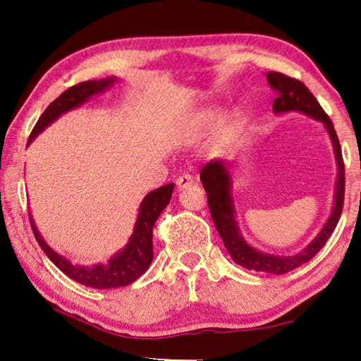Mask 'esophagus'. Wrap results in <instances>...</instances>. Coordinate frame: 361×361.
Returning <instances> with one entry per match:
<instances>
[{
	"label": "esophagus",
	"instance_id": "obj_1",
	"mask_svg": "<svg viewBox=\"0 0 361 361\" xmlns=\"http://www.w3.org/2000/svg\"><path fill=\"white\" fill-rule=\"evenodd\" d=\"M176 184H177V187H179V189H187V187L194 184V176H192V174H182V176L177 177Z\"/></svg>",
	"mask_w": 361,
	"mask_h": 361
}]
</instances>
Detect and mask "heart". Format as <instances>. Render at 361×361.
<instances>
[{"label": "heart", "mask_w": 361, "mask_h": 361, "mask_svg": "<svg viewBox=\"0 0 361 361\" xmlns=\"http://www.w3.org/2000/svg\"><path fill=\"white\" fill-rule=\"evenodd\" d=\"M219 120H220V111L219 110L205 111L204 115H202L199 120H197L195 130L200 131V133L202 131H209L216 125V123H219ZM238 125H240V118L235 116L233 120H230L228 125L224 128V131H221V137H224V140H228V137L236 131Z\"/></svg>", "instance_id": "heart-1"}]
</instances>
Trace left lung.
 <instances>
[{"label": "left lung", "mask_w": 361, "mask_h": 361, "mask_svg": "<svg viewBox=\"0 0 361 361\" xmlns=\"http://www.w3.org/2000/svg\"><path fill=\"white\" fill-rule=\"evenodd\" d=\"M269 85L278 92V98L274 100L273 110L274 113H286V111H302L305 115L322 121L327 128L330 140L334 142L335 157H337L338 166V179H337V190H335V205L334 212L327 220V224L322 231L317 235L312 243L307 248H304L300 253L294 256H274L266 255L246 243L243 236L240 235L238 225L235 220L233 202L230 195V174L226 169V164L221 161H210L202 167L200 180L204 184L207 192V202L209 209L216 226V231L224 240L225 248L228 250L231 259L236 264L243 266L250 271H259V273H271V274H286L289 271H294L299 266H302L314 258L319 253L320 248L327 243L330 235L334 233L337 226L340 215L343 210V197H345V166L342 157V147H340L337 133H335L334 123L330 120L327 113L319 105L317 98L309 92V88L304 85L298 78L288 77L281 72H268Z\"/></svg>", "instance_id": "left-lung-1"}]
</instances>
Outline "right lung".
I'll list each match as a JSON object with an SVG mask.
<instances>
[{
  "label": "right lung",
  "instance_id": "add662e5",
  "mask_svg": "<svg viewBox=\"0 0 361 361\" xmlns=\"http://www.w3.org/2000/svg\"><path fill=\"white\" fill-rule=\"evenodd\" d=\"M115 82V78H102V80H88L77 83L71 88H67L61 97H57L51 105L46 108V111L42 113L39 118L36 126L31 131L27 145L41 133L44 128L51 125L54 120H57L62 113H66L72 108L82 105L83 102L88 100L95 93H100L105 90L106 87H110ZM172 190H174V184L162 185L159 189L152 190L151 194H147L142 200L140 207V215H137L136 225H135V233L130 238V243L126 245V248L120 251V253L113 256L108 266L97 264L93 268H82V266H73L71 261H67L63 256L57 255L52 248H49L46 241L42 240V236L39 235V231L34 225L32 219L31 226L32 233L36 236L37 243L44 250V253L49 256V259L62 271L63 274H67L68 278L77 281L83 286L95 289H113V288H121V286H128L142 276L149 268L154 258V251H152V228L157 216L161 215V212L166 209V205L171 202ZM31 216V215H29Z\"/></svg>",
  "mask_w": 361,
  "mask_h": 361
}]
</instances>
